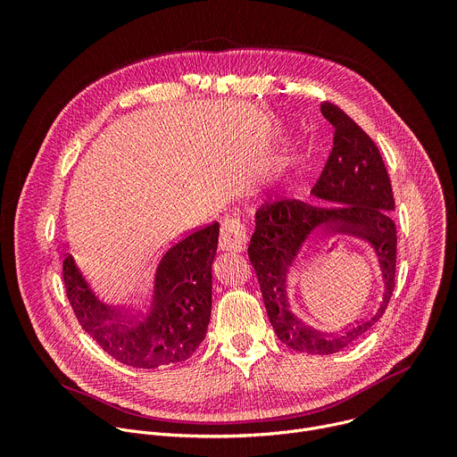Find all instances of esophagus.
I'll use <instances>...</instances> for the list:
<instances>
[{
	"label": "esophagus",
	"instance_id": "obj_1",
	"mask_svg": "<svg viewBox=\"0 0 457 457\" xmlns=\"http://www.w3.org/2000/svg\"><path fill=\"white\" fill-rule=\"evenodd\" d=\"M247 244V229L238 217H228L220 226L219 245L222 251L240 253Z\"/></svg>",
	"mask_w": 457,
	"mask_h": 457
}]
</instances>
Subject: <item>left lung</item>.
I'll return each instance as SVG.
<instances>
[{"label": "left lung", "mask_w": 457, "mask_h": 457, "mask_svg": "<svg viewBox=\"0 0 457 457\" xmlns=\"http://www.w3.org/2000/svg\"><path fill=\"white\" fill-rule=\"evenodd\" d=\"M321 115L335 128L333 150L311 189L316 206L298 199L266 203L254 215L247 254L273 329L282 344L298 353L335 354L365 335L383 316L395 291L396 224L395 195L374 141L337 104L321 103ZM328 230L353 232L375 249L382 271V298L375 312L340 334H321L290 309L287 287L299 270L314 236Z\"/></svg>", "instance_id": "1"}]
</instances>
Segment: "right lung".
Returning a JSON list of instances; mask_svg holds the SVG:
<instances>
[{"mask_svg":"<svg viewBox=\"0 0 457 457\" xmlns=\"http://www.w3.org/2000/svg\"><path fill=\"white\" fill-rule=\"evenodd\" d=\"M217 245L219 222H212L166 247L146 300L134 311L101 303L69 253L62 258L64 291L81 328L117 361L137 369L184 361L208 331Z\"/></svg>","mask_w":457,"mask_h":457,"instance_id":"right-lung-1","label":"right lung"}]
</instances>
